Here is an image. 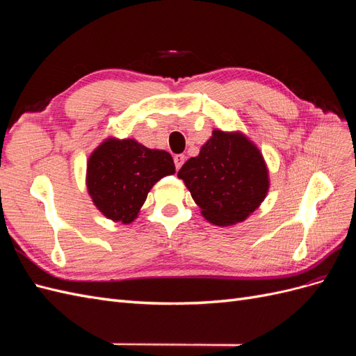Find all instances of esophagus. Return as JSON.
Listing matches in <instances>:
<instances>
[{
	"mask_svg": "<svg viewBox=\"0 0 356 356\" xmlns=\"http://www.w3.org/2000/svg\"><path fill=\"white\" fill-rule=\"evenodd\" d=\"M184 160H186V156L184 154H175L174 156V163H175V168L177 170H179V168L184 165Z\"/></svg>",
	"mask_w": 356,
	"mask_h": 356,
	"instance_id": "obj_1",
	"label": "esophagus"
}]
</instances>
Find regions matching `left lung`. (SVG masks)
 I'll list each match as a JSON object with an SVG mask.
<instances>
[{
  "label": "left lung",
  "instance_id": "obj_1",
  "mask_svg": "<svg viewBox=\"0 0 356 356\" xmlns=\"http://www.w3.org/2000/svg\"><path fill=\"white\" fill-rule=\"evenodd\" d=\"M202 215L217 225L243 221L268 190L264 159L242 134L213 131L197 157L178 170Z\"/></svg>",
  "mask_w": 356,
  "mask_h": 356
}]
</instances>
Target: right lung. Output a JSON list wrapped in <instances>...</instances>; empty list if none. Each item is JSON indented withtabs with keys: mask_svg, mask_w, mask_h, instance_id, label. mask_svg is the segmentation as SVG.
Wrapping results in <instances>:
<instances>
[{
	"mask_svg": "<svg viewBox=\"0 0 356 356\" xmlns=\"http://www.w3.org/2000/svg\"><path fill=\"white\" fill-rule=\"evenodd\" d=\"M175 174L174 159L149 149L134 139H106L88 163V188L98 209L117 222H132L149 188L159 179Z\"/></svg>",
	"mask_w": 356,
	"mask_h": 356,
	"instance_id": "right-lung-1",
	"label": "right lung"
}]
</instances>
